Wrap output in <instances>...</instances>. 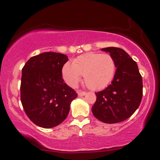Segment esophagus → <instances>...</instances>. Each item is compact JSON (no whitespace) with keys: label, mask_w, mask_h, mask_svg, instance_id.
<instances>
[{"label":"esophagus","mask_w":160,"mask_h":160,"mask_svg":"<svg viewBox=\"0 0 160 160\" xmlns=\"http://www.w3.org/2000/svg\"><path fill=\"white\" fill-rule=\"evenodd\" d=\"M86 92H82V91H78V95L79 97H82V96H84L86 95Z\"/></svg>","instance_id":"1"}]
</instances>
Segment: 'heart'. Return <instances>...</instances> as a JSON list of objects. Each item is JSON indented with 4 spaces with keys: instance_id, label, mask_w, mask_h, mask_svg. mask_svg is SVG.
I'll return each instance as SVG.
<instances>
[{
    "instance_id": "heart-1",
    "label": "heart",
    "mask_w": 160,
    "mask_h": 160,
    "mask_svg": "<svg viewBox=\"0 0 160 160\" xmlns=\"http://www.w3.org/2000/svg\"><path fill=\"white\" fill-rule=\"evenodd\" d=\"M115 62L109 54L89 52L79 56L72 65H64L62 74L65 82L75 87L84 77V82L90 89L101 90L110 83L115 74Z\"/></svg>"
}]
</instances>
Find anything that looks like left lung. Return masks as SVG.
Returning a JSON list of instances; mask_svg holds the SVG:
<instances>
[{
	"instance_id": "obj_1",
	"label": "left lung",
	"mask_w": 160,
	"mask_h": 160,
	"mask_svg": "<svg viewBox=\"0 0 160 160\" xmlns=\"http://www.w3.org/2000/svg\"><path fill=\"white\" fill-rule=\"evenodd\" d=\"M114 59L116 71L111 84L96 92L97 99L92 108L96 118L107 124L122 122L138 109L142 98V78L138 65L123 49L102 48Z\"/></svg>"
}]
</instances>
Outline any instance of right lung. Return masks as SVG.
Returning a JSON list of instances; mask_svg holds the SVG:
<instances>
[{"label":"right lung","mask_w":160,"mask_h":160,"mask_svg":"<svg viewBox=\"0 0 160 160\" xmlns=\"http://www.w3.org/2000/svg\"><path fill=\"white\" fill-rule=\"evenodd\" d=\"M66 55L45 52L34 56L22 68L21 101L32 122L43 128L60 124L78 97L62 78Z\"/></svg>","instance_id":"obj_1"}]
</instances>
